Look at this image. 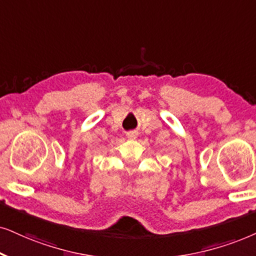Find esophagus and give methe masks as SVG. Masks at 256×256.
<instances>
[{
	"label": "esophagus",
	"mask_w": 256,
	"mask_h": 256,
	"mask_svg": "<svg viewBox=\"0 0 256 256\" xmlns=\"http://www.w3.org/2000/svg\"><path fill=\"white\" fill-rule=\"evenodd\" d=\"M137 136H138V132L134 131H134H128V134H126V137H128V139H132V140L137 138Z\"/></svg>",
	"instance_id": "obj_1"
}]
</instances>
